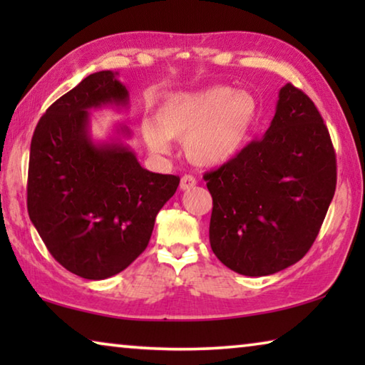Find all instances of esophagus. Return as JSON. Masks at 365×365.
Masks as SVG:
<instances>
[{"label": "esophagus", "instance_id": "esophagus-1", "mask_svg": "<svg viewBox=\"0 0 365 365\" xmlns=\"http://www.w3.org/2000/svg\"><path fill=\"white\" fill-rule=\"evenodd\" d=\"M196 185V178L193 175H183L182 180H180V190H190L193 188Z\"/></svg>", "mask_w": 365, "mask_h": 365}]
</instances>
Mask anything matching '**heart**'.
Masks as SVG:
<instances>
[{
	"label": "heart",
	"instance_id": "1",
	"mask_svg": "<svg viewBox=\"0 0 365 365\" xmlns=\"http://www.w3.org/2000/svg\"><path fill=\"white\" fill-rule=\"evenodd\" d=\"M256 101L227 86L177 93L158 108L156 122L143 119L141 137L153 154L170 153V138L185 140V153L197 165H219L237 156L256 119Z\"/></svg>",
	"mask_w": 365,
	"mask_h": 365
}]
</instances>
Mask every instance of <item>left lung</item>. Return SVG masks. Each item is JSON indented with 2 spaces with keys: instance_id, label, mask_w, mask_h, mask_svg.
<instances>
[{
  "instance_id": "8db88e82",
  "label": "left lung",
  "mask_w": 365,
  "mask_h": 365,
  "mask_svg": "<svg viewBox=\"0 0 365 365\" xmlns=\"http://www.w3.org/2000/svg\"><path fill=\"white\" fill-rule=\"evenodd\" d=\"M205 180L212 196L209 242L222 264L264 277L298 262L336 188L335 150L316 104L287 83L264 137Z\"/></svg>"
}]
</instances>
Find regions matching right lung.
I'll use <instances>...</instances> for the list:
<instances>
[{
    "instance_id": "right-lung-1",
    "label": "right lung",
    "mask_w": 365,
    "mask_h": 365,
    "mask_svg": "<svg viewBox=\"0 0 365 365\" xmlns=\"http://www.w3.org/2000/svg\"><path fill=\"white\" fill-rule=\"evenodd\" d=\"M127 104L117 72L90 73L46 109L30 143V220L51 256L82 279L104 280L127 269L180 183L141 168L120 138L91 140L88 110ZM117 133L130 137L125 125Z\"/></svg>"
}]
</instances>
